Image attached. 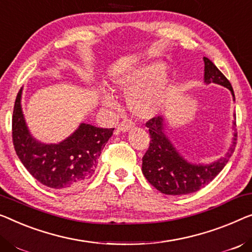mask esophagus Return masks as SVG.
<instances>
[{
    "mask_svg": "<svg viewBox=\"0 0 252 252\" xmlns=\"http://www.w3.org/2000/svg\"><path fill=\"white\" fill-rule=\"evenodd\" d=\"M133 126H134V123L131 121V120H123V121L120 123L116 129H118L119 132H126L127 130L132 129Z\"/></svg>",
    "mask_w": 252,
    "mask_h": 252,
    "instance_id": "1",
    "label": "esophagus"
}]
</instances>
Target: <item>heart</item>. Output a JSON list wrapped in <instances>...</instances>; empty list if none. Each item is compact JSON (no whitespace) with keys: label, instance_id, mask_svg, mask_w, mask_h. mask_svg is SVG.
Here are the masks:
<instances>
[{"label":"heart","instance_id":"1","mask_svg":"<svg viewBox=\"0 0 252 252\" xmlns=\"http://www.w3.org/2000/svg\"><path fill=\"white\" fill-rule=\"evenodd\" d=\"M167 66L162 61H149L113 78V86L129 96L130 111L139 119H150L164 110L170 98L171 79L165 74ZM103 104L115 107L113 95L103 93Z\"/></svg>","mask_w":252,"mask_h":252}]
</instances>
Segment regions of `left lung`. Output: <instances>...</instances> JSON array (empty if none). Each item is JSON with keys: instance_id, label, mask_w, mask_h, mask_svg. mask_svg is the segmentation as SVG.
<instances>
[{"instance_id": "1", "label": "left lung", "mask_w": 252, "mask_h": 252, "mask_svg": "<svg viewBox=\"0 0 252 252\" xmlns=\"http://www.w3.org/2000/svg\"><path fill=\"white\" fill-rule=\"evenodd\" d=\"M205 84H217L230 90L235 100L233 88L226 77L217 69L209 59L204 58ZM234 120L235 119V114ZM235 121H233L234 129ZM149 129V148L142 157V173L147 181L165 194L180 196L196 192L207 186L223 170L232 156L236 145L238 133L233 134V144L223 158L208 165L187 162L166 136V122L163 116H155L146 122Z\"/></svg>"}]
</instances>
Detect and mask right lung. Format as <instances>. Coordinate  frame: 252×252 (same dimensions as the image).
I'll return each mask as SVG.
<instances>
[{"instance_id":"right-lung-1","label":"right lung","mask_w":252,"mask_h":252,"mask_svg":"<svg viewBox=\"0 0 252 252\" xmlns=\"http://www.w3.org/2000/svg\"><path fill=\"white\" fill-rule=\"evenodd\" d=\"M22 88L14 102L12 140L19 159L37 181L53 189L77 187L95 173L102 150L114 127L81 123L59 144H43L30 134L21 108Z\"/></svg>"}]
</instances>
